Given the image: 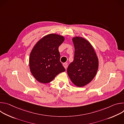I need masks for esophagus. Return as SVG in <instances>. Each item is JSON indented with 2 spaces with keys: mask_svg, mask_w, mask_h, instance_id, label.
<instances>
[{
  "mask_svg": "<svg viewBox=\"0 0 124 124\" xmlns=\"http://www.w3.org/2000/svg\"><path fill=\"white\" fill-rule=\"evenodd\" d=\"M63 66L64 67V68H65V69H66L67 68V66H68L67 63H64L63 64Z\"/></svg>",
  "mask_w": 124,
  "mask_h": 124,
  "instance_id": "1",
  "label": "esophagus"
}]
</instances>
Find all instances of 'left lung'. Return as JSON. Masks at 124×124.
Masks as SVG:
<instances>
[{"instance_id":"obj_1","label":"left lung","mask_w":124,"mask_h":124,"mask_svg":"<svg viewBox=\"0 0 124 124\" xmlns=\"http://www.w3.org/2000/svg\"><path fill=\"white\" fill-rule=\"evenodd\" d=\"M75 46L74 61L67 68V74L76 86L81 87L95 78L99 68V59L90 43L81 37L72 38Z\"/></svg>"}]
</instances>
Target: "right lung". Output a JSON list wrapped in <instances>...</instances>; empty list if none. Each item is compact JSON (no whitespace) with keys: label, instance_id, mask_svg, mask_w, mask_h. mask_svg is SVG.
Listing matches in <instances>:
<instances>
[{"label":"right lung","instance_id":"1","mask_svg":"<svg viewBox=\"0 0 124 124\" xmlns=\"http://www.w3.org/2000/svg\"><path fill=\"white\" fill-rule=\"evenodd\" d=\"M62 35L52 33L46 35L34 45L30 54V72L42 83L51 82L65 69L60 61L59 46L64 41Z\"/></svg>","mask_w":124,"mask_h":124}]
</instances>
